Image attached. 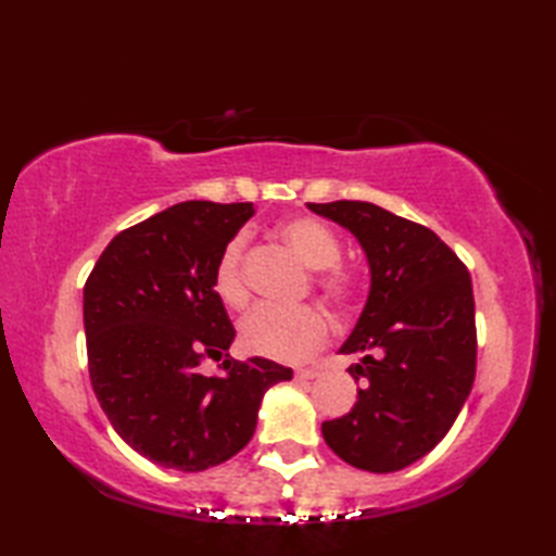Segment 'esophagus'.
Segmentation results:
<instances>
[{
    "mask_svg": "<svg viewBox=\"0 0 556 556\" xmlns=\"http://www.w3.org/2000/svg\"><path fill=\"white\" fill-rule=\"evenodd\" d=\"M317 375H320V372L313 370V368H301V370H296V375H293V377H296L299 382H308V380H315Z\"/></svg>",
    "mask_w": 556,
    "mask_h": 556,
    "instance_id": "esophagus-1",
    "label": "esophagus"
}]
</instances>
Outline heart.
I'll return each instance as SVG.
<instances>
[{
    "label": "heart",
    "instance_id": "1",
    "mask_svg": "<svg viewBox=\"0 0 556 556\" xmlns=\"http://www.w3.org/2000/svg\"><path fill=\"white\" fill-rule=\"evenodd\" d=\"M279 236L293 253H296L313 271V285L323 293L325 301L339 313L356 308L361 279L351 267L341 265V243L337 233L325 222L315 217H291L279 224ZM245 239L236 236L215 265V291L229 308H243L251 299L245 267ZM329 339V320L315 305L301 308H277V305H260L241 323V344L255 356L299 363L325 346Z\"/></svg>",
    "mask_w": 556,
    "mask_h": 556
}]
</instances>
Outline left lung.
Here are the masks:
<instances>
[{
	"label": "left lung",
	"instance_id": "1",
	"mask_svg": "<svg viewBox=\"0 0 556 556\" xmlns=\"http://www.w3.org/2000/svg\"><path fill=\"white\" fill-rule=\"evenodd\" d=\"M346 227L368 255L370 296L341 353H358L346 416L323 437L346 464L394 473L442 442L476 380V303L468 267L432 229L392 212L334 200L308 203Z\"/></svg>",
	"mask_w": 556,
	"mask_h": 556
}]
</instances>
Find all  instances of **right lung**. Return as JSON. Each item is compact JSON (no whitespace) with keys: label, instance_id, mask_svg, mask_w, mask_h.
<instances>
[{"label":"right lung","instance_id":"right-lung-1","mask_svg":"<svg viewBox=\"0 0 556 556\" xmlns=\"http://www.w3.org/2000/svg\"><path fill=\"white\" fill-rule=\"evenodd\" d=\"M253 203L188 200L116 233L83 287L88 370L122 440L164 468L205 470L251 442L265 392L293 377L229 356L215 265ZM220 361L222 376L197 368Z\"/></svg>","mask_w":556,"mask_h":556}]
</instances>
